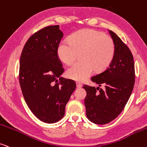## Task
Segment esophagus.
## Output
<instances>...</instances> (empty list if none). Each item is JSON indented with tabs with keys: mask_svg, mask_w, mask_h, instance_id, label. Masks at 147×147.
<instances>
[{
	"mask_svg": "<svg viewBox=\"0 0 147 147\" xmlns=\"http://www.w3.org/2000/svg\"><path fill=\"white\" fill-rule=\"evenodd\" d=\"M76 86H77V88H80L82 86V84L80 82H76Z\"/></svg>",
	"mask_w": 147,
	"mask_h": 147,
	"instance_id": "1",
	"label": "esophagus"
}]
</instances>
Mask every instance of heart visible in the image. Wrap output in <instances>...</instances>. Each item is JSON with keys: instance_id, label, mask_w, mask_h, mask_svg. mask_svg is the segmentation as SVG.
I'll return each instance as SVG.
<instances>
[{"instance_id": "b5f03b06", "label": "heart", "mask_w": 147, "mask_h": 147, "mask_svg": "<svg viewBox=\"0 0 147 147\" xmlns=\"http://www.w3.org/2000/svg\"><path fill=\"white\" fill-rule=\"evenodd\" d=\"M59 59L70 65L81 54V62L76 63L67 71V76L82 82L96 72L108 68L115 55V44L111 38L93 29H84L69 36V40L61 42L57 50Z\"/></svg>"}]
</instances>
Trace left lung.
Wrapping results in <instances>:
<instances>
[{
    "instance_id": "left-lung-1",
    "label": "left lung",
    "mask_w": 147,
    "mask_h": 147,
    "mask_svg": "<svg viewBox=\"0 0 147 147\" xmlns=\"http://www.w3.org/2000/svg\"><path fill=\"white\" fill-rule=\"evenodd\" d=\"M115 44V55L107 69L91 78L93 82L105 89L84 85L86 91L84 104L88 119L103 125L115 119L124 109L135 82L134 62L132 54L115 33L109 30Z\"/></svg>"
}]
</instances>
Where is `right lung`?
Here are the masks:
<instances>
[{
	"instance_id": "add662e5",
	"label": "right lung",
	"mask_w": 147,
	"mask_h": 147,
	"mask_svg": "<svg viewBox=\"0 0 147 147\" xmlns=\"http://www.w3.org/2000/svg\"><path fill=\"white\" fill-rule=\"evenodd\" d=\"M63 34L59 26H47L26 42L20 57V84L28 107L45 123L61 119L76 85L61 77L64 69L57 50Z\"/></svg>"
}]
</instances>
